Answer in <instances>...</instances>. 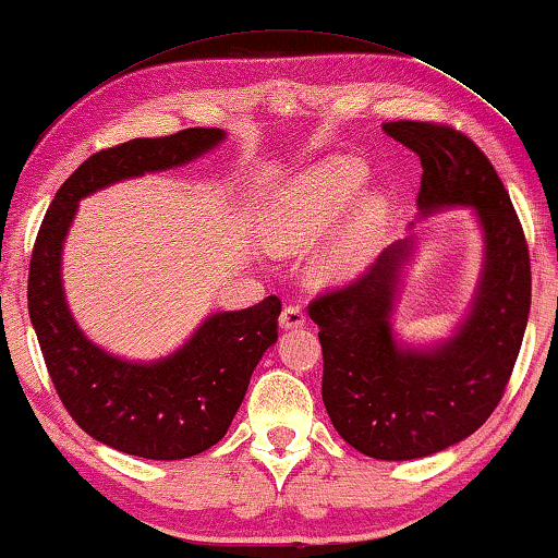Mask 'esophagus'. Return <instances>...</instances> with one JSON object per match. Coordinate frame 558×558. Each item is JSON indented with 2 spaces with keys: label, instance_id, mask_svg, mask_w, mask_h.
Instances as JSON below:
<instances>
[{
  "label": "esophagus",
  "instance_id": "obj_1",
  "mask_svg": "<svg viewBox=\"0 0 558 558\" xmlns=\"http://www.w3.org/2000/svg\"><path fill=\"white\" fill-rule=\"evenodd\" d=\"M304 324H306V314L301 312L299 304L284 306V312H281V316H279L281 328H301Z\"/></svg>",
  "mask_w": 558,
  "mask_h": 558
}]
</instances>
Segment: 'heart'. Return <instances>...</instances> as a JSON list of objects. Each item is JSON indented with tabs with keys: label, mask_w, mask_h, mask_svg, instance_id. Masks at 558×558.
<instances>
[{
	"label": "heart",
	"mask_w": 558,
	"mask_h": 558,
	"mask_svg": "<svg viewBox=\"0 0 558 558\" xmlns=\"http://www.w3.org/2000/svg\"><path fill=\"white\" fill-rule=\"evenodd\" d=\"M365 180H368V168L353 155H331L301 170L271 197L262 222L264 242L271 252H301L316 244L361 193ZM383 222H386V199L376 193L361 195L345 213L333 240L316 257V277L322 281L355 277L376 252Z\"/></svg>",
	"instance_id": "1"
}]
</instances>
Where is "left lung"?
Returning <instances> with one entry per match:
<instances>
[{
	"label": "left lung",
	"instance_id": "1",
	"mask_svg": "<svg viewBox=\"0 0 558 558\" xmlns=\"http://www.w3.org/2000/svg\"><path fill=\"white\" fill-rule=\"evenodd\" d=\"M420 155L417 215L470 207L485 257L477 289L452 336L415 345L398 339L392 312L413 234L392 242L351 287L312 301L322 328V396L345 442L376 460H417L470 437L505 396L532 306L526 240L487 155L450 125L383 123Z\"/></svg>",
	"mask_w": 558,
	"mask_h": 558
}]
</instances>
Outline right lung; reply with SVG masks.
Here are the masks:
<instances>
[{
    "instance_id": "1",
    "label": "right lung",
    "mask_w": 558,
    "mask_h": 558,
    "mask_svg": "<svg viewBox=\"0 0 558 558\" xmlns=\"http://www.w3.org/2000/svg\"><path fill=\"white\" fill-rule=\"evenodd\" d=\"M219 128L135 138L78 166L47 209L29 264V318L63 408L81 430L118 452L185 460L230 430L264 351L277 343L281 301L217 312L158 361H128L100 349L73 318L61 281L63 242L78 203L113 182L193 162L225 141Z\"/></svg>"
}]
</instances>
